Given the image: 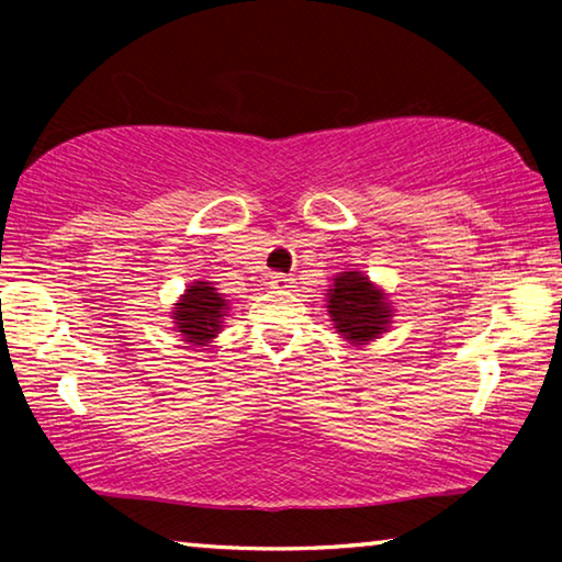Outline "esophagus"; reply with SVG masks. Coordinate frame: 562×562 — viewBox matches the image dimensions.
<instances>
[{"label":"esophagus","instance_id":"obj_1","mask_svg":"<svg viewBox=\"0 0 562 562\" xmlns=\"http://www.w3.org/2000/svg\"><path fill=\"white\" fill-rule=\"evenodd\" d=\"M270 284H272L274 290H284V288H292L294 280H292V278H288V274H280V272H274L272 278H270Z\"/></svg>","mask_w":562,"mask_h":562}]
</instances>
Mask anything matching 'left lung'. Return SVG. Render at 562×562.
I'll return each mask as SVG.
<instances>
[{
  "instance_id": "8db88e82",
  "label": "left lung",
  "mask_w": 562,
  "mask_h": 562,
  "mask_svg": "<svg viewBox=\"0 0 562 562\" xmlns=\"http://www.w3.org/2000/svg\"><path fill=\"white\" fill-rule=\"evenodd\" d=\"M327 294L329 317L349 345H369L392 322V302L386 300L384 290H379L367 274L357 270L339 272Z\"/></svg>"
}]
</instances>
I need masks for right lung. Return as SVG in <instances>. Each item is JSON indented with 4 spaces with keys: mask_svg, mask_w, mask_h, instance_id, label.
<instances>
[{
    "mask_svg": "<svg viewBox=\"0 0 562 562\" xmlns=\"http://www.w3.org/2000/svg\"><path fill=\"white\" fill-rule=\"evenodd\" d=\"M225 312L227 300H223V294L211 282H193L186 294H180L170 315H173L176 329L183 341H190L193 347H205L223 329Z\"/></svg>",
    "mask_w": 562,
    "mask_h": 562,
    "instance_id": "right-lung-1",
    "label": "right lung"
}]
</instances>
